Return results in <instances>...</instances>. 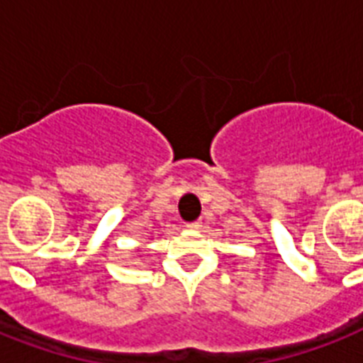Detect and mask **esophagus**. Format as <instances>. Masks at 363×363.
Segmentation results:
<instances>
[{
	"mask_svg": "<svg viewBox=\"0 0 363 363\" xmlns=\"http://www.w3.org/2000/svg\"><path fill=\"white\" fill-rule=\"evenodd\" d=\"M201 225H203L201 222H191V223H188L186 228L190 229V231H199V229H201Z\"/></svg>",
	"mask_w": 363,
	"mask_h": 363,
	"instance_id": "esophagus-1",
	"label": "esophagus"
}]
</instances>
